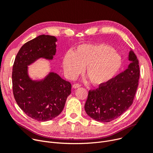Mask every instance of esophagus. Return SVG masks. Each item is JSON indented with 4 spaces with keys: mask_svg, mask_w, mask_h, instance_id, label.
<instances>
[{
    "mask_svg": "<svg viewBox=\"0 0 153 153\" xmlns=\"http://www.w3.org/2000/svg\"><path fill=\"white\" fill-rule=\"evenodd\" d=\"M81 85L78 84V83H75V84H74L73 85V88H79V87H80Z\"/></svg>",
    "mask_w": 153,
    "mask_h": 153,
    "instance_id": "esophagus-1",
    "label": "esophagus"
}]
</instances>
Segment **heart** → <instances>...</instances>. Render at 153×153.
I'll return each instance as SVG.
<instances>
[{"mask_svg":"<svg viewBox=\"0 0 153 153\" xmlns=\"http://www.w3.org/2000/svg\"><path fill=\"white\" fill-rule=\"evenodd\" d=\"M63 70L69 79H74L85 67V74L94 86L107 84L117 75L123 65L121 55L106 44H83L74 52L65 54Z\"/></svg>","mask_w":153,"mask_h":153,"instance_id":"heart-1","label":"heart"}]
</instances>
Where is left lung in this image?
<instances>
[{
	"label": "left lung",
	"instance_id": "1",
	"mask_svg": "<svg viewBox=\"0 0 153 153\" xmlns=\"http://www.w3.org/2000/svg\"><path fill=\"white\" fill-rule=\"evenodd\" d=\"M131 62L128 68L107 84L90 90L85 110L90 117L97 121H111L131 106L140 78L139 62L133 51L129 52Z\"/></svg>",
	"mask_w": 153,
	"mask_h": 153
}]
</instances>
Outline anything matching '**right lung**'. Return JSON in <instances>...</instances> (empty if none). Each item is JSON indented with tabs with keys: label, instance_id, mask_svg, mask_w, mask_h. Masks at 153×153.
<instances>
[{
	"label": "right lung",
	"instance_id": "1",
	"mask_svg": "<svg viewBox=\"0 0 153 153\" xmlns=\"http://www.w3.org/2000/svg\"><path fill=\"white\" fill-rule=\"evenodd\" d=\"M54 36L41 35L22 47L16 57L12 69L14 98L22 110L39 121L51 120L62 111L71 85L54 72H50L39 80L28 75V66L40 59L52 60L56 53Z\"/></svg>",
	"mask_w": 153,
	"mask_h": 153
}]
</instances>
